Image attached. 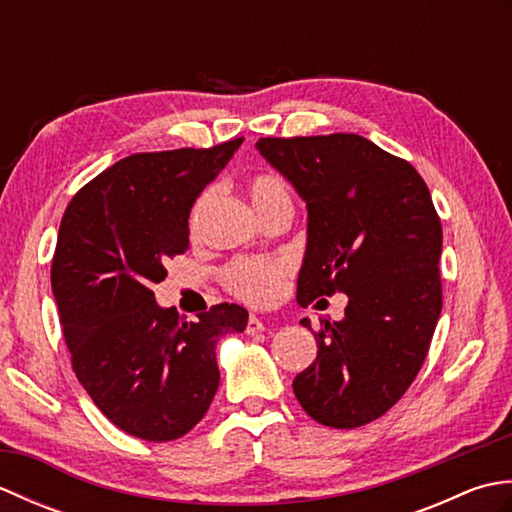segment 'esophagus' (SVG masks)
Masks as SVG:
<instances>
[{"mask_svg":"<svg viewBox=\"0 0 512 512\" xmlns=\"http://www.w3.org/2000/svg\"><path fill=\"white\" fill-rule=\"evenodd\" d=\"M264 330H266L264 321H262V319H257L255 314H250V317H248V323H246V334H248V336H257V334H262Z\"/></svg>","mask_w":512,"mask_h":512,"instance_id":"34e87169","label":"esophagus"}]
</instances>
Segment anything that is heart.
Returning a JSON list of instances; mask_svg holds the SVG:
<instances>
[{
  "label": "heart",
  "mask_w": 512,
  "mask_h": 512,
  "mask_svg": "<svg viewBox=\"0 0 512 512\" xmlns=\"http://www.w3.org/2000/svg\"><path fill=\"white\" fill-rule=\"evenodd\" d=\"M248 191L257 213L279 200H290L288 187L275 176H257L250 182ZM286 273L288 268L284 262L242 257L224 268L222 279L226 290L237 299L250 303V306H268V303H273L279 297Z\"/></svg>",
  "instance_id": "obj_1"
}]
</instances>
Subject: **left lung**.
Segmentation results:
<instances>
[{
	"label": "left lung",
	"instance_id": "left-lung-1",
	"mask_svg": "<svg viewBox=\"0 0 512 512\" xmlns=\"http://www.w3.org/2000/svg\"><path fill=\"white\" fill-rule=\"evenodd\" d=\"M257 149L308 206L297 301L347 295L292 389L325 427H363L396 405L429 352L442 310L436 206L407 160L363 136L259 138Z\"/></svg>",
	"mask_w": 512,
	"mask_h": 512
}]
</instances>
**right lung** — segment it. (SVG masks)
Returning a JSON list of instances; mask_svg holds the SVG:
<instances>
[{"mask_svg":"<svg viewBox=\"0 0 512 512\" xmlns=\"http://www.w3.org/2000/svg\"><path fill=\"white\" fill-rule=\"evenodd\" d=\"M242 140L127 156L63 213L50 277L72 369L105 418L140 440L182 438L204 418L220 385L215 345L248 323L235 303L182 321L151 290L189 248L191 206Z\"/></svg>","mask_w":512,"mask_h":512,"instance_id":"obj_1","label":"right lung"}]
</instances>
